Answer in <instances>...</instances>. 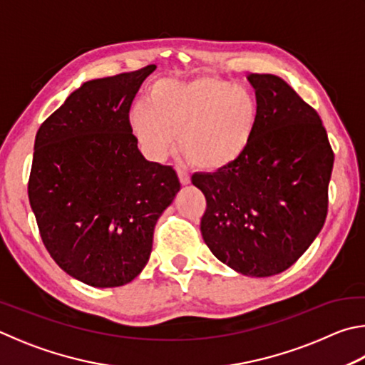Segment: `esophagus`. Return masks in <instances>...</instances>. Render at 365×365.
Returning <instances> with one entry per match:
<instances>
[{
    "mask_svg": "<svg viewBox=\"0 0 365 365\" xmlns=\"http://www.w3.org/2000/svg\"><path fill=\"white\" fill-rule=\"evenodd\" d=\"M177 174H178V178H180V183L182 185H188L190 183V177H188L187 172L177 168Z\"/></svg>",
    "mask_w": 365,
    "mask_h": 365,
    "instance_id": "1",
    "label": "esophagus"
}]
</instances>
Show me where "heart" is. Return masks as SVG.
Returning <instances> with one entry per match:
<instances>
[{"mask_svg":"<svg viewBox=\"0 0 365 365\" xmlns=\"http://www.w3.org/2000/svg\"><path fill=\"white\" fill-rule=\"evenodd\" d=\"M258 103L250 91L215 76L190 81L160 79L151 86L147 103L129 113V125L145 155L161 161L177 133L185 160L202 170L233 164L255 134Z\"/></svg>","mask_w":365,"mask_h":365,"instance_id":"heart-1","label":"heart"}]
</instances>
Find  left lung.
<instances>
[{
  "label": "left lung",
  "instance_id": "1",
  "mask_svg": "<svg viewBox=\"0 0 365 365\" xmlns=\"http://www.w3.org/2000/svg\"><path fill=\"white\" fill-rule=\"evenodd\" d=\"M258 121L244 155L191 177L207 207L201 235L236 273L268 277L300 258L327 217L334 151L319 115L276 75L247 76Z\"/></svg>",
  "mask_w": 365,
  "mask_h": 365
}]
</instances>
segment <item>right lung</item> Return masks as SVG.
<instances>
[{
  "label": "right lung",
  "mask_w": 365,
  "mask_h": 365,
  "mask_svg": "<svg viewBox=\"0 0 365 365\" xmlns=\"http://www.w3.org/2000/svg\"><path fill=\"white\" fill-rule=\"evenodd\" d=\"M155 68L83 83L36 132L29 200L39 235L58 267L92 287L142 273L158 218L180 191L175 170L145 160L129 125Z\"/></svg>",
  "instance_id": "1"
}]
</instances>
